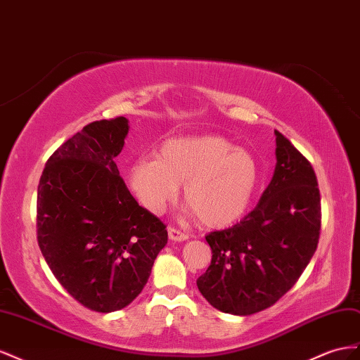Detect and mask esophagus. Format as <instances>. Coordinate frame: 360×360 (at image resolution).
<instances>
[{
	"mask_svg": "<svg viewBox=\"0 0 360 360\" xmlns=\"http://www.w3.org/2000/svg\"><path fill=\"white\" fill-rule=\"evenodd\" d=\"M169 238L172 240V241H186V240H188V235L187 233H184V232H181V231H178V229H174V228H169Z\"/></svg>",
	"mask_w": 360,
	"mask_h": 360,
	"instance_id": "esophagus-1",
	"label": "esophagus"
}]
</instances>
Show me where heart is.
Instances as JSON below:
<instances>
[{
	"label": "heart",
	"mask_w": 360,
	"mask_h": 360,
	"mask_svg": "<svg viewBox=\"0 0 360 360\" xmlns=\"http://www.w3.org/2000/svg\"><path fill=\"white\" fill-rule=\"evenodd\" d=\"M129 186L143 207L161 212L179 196L188 212L208 228H226L249 210L261 167L249 150L220 136H184L162 143L155 157H141L128 170Z\"/></svg>",
	"instance_id": "obj_1"
}]
</instances>
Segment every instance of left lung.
<instances>
[{
    "mask_svg": "<svg viewBox=\"0 0 360 360\" xmlns=\"http://www.w3.org/2000/svg\"><path fill=\"white\" fill-rule=\"evenodd\" d=\"M274 134L276 167L258 205L232 228L207 235L212 259L196 283L226 314L252 315L274 304L299 281L320 238L315 172L288 139Z\"/></svg>",
    "mask_w": 360,
    "mask_h": 360,
    "instance_id": "left-lung-1",
    "label": "left lung"
}]
</instances>
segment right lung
Segmentation results:
<instances>
[{
  "label": "right lung",
  "mask_w": 360,
  "mask_h": 360,
  "mask_svg": "<svg viewBox=\"0 0 360 360\" xmlns=\"http://www.w3.org/2000/svg\"><path fill=\"white\" fill-rule=\"evenodd\" d=\"M129 120L91 122L51 157L37 188V240L61 286L91 311L127 307L167 244L160 219L119 174Z\"/></svg>",
  "instance_id": "add662e5"
}]
</instances>
